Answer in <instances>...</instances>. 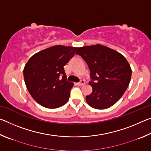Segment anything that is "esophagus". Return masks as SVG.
Returning <instances> with one entry per match:
<instances>
[{"label":"esophagus","instance_id":"34e87169","mask_svg":"<svg viewBox=\"0 0 151 151\" xmlns=\"http://www.w3.org/2000/svg\"><path fill=\"white\" fill-rule=\"evenodd\" d=\"M84 85H85V81L83 80L81 81V82H79V83H77V85L78 86H83Z\"/></svg>","mask_w":151,"mask_h":151}]
</instances>
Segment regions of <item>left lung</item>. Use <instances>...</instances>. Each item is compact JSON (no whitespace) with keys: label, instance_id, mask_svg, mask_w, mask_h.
Segmentation results:
<instances>
[{"label":"left lung","instance_id":"obj_1","mask_svg":"<svg viewBox=\"0 0 151 151\" xmlns=\"http://www.w3.org/2000/svg\"><path fill=\"white\" fill-rule=\"evenodd\" d=\"M76 54L90 69L93 92L86 96L88 105L106 109L114 105L123 95L131 81L132 70L123 55L101 45L78 48Z\"/></svg>","mask_w":151,"mask_h":151}]
</instances>
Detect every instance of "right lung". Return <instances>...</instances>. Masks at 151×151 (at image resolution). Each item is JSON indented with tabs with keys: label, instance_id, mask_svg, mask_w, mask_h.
Instances as JSON below:
<instances>
[{
	"label": "right lung",
	"instance_id": "1",
	"mask_svg": "<svg viewBox=\"0 0 151 151\" xmlns=\"http://www.w3.org/2000/svg\"><path fill=\"white\" fill-rule=\"evenodd\" d=\"M77 47L53 46L39 51L24 66V82L37 103L48 109L63 106L68 101L74 84L66 81L64 69Z\"/></svg>",
	"mask_w": 151,
	"mask_h": 151
}]
</instances>
